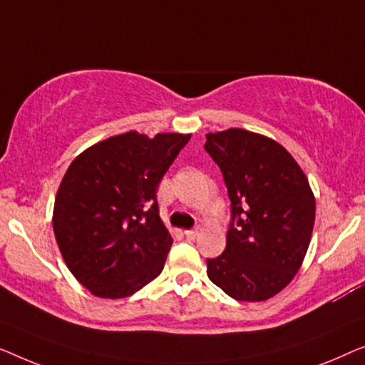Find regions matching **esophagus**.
Here are the masks:
<instances>
[{
	"label": "esophagus",
	"mask_w": 365,
	"mask_h": 365,
	"mask_svg": "<svg viewBox=\"0 0 365 365\" xmlns=\"http://www.w3.org/2000/svg\"><path fill=\"white\" fill-rule=\"evenodd\" d=\"M198 235V228H192V230H185V236H187V238H195V236Z\"/></svg>",
	"instance_id": "34e87169"
}]
</instances>
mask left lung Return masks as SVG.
<instances>
[{"instance_id":"left-lung-1","label":"left lung","mask_w":365,"mask_h":365,"mask_svg":"<svg viewBox=\"0 0 365 365\" xmlns=\"http://www.w3.org/2000/svg\"><path fill=\"white\" fill-rule=\"evenodd\" d=\"M205 150L232 202L227 248L207 259L208 278L236 301L269 299L291 283L309 246L316 217L309 182L283 145L259 133H207Z\"/></svg>"}]
</instances>
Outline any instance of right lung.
I'll return each mask as SVG.
<instances>
[{
  "mask_svg": "<svg viewBox=\"0 0 365 365\" xmlns=\"http://www.w3.org/2000/svg\"><path fill=\"white\" fill-rule=\"evenodd\" d=\"M190 137L125 132L69 165L53 228L69 271L94 296H132L162 273L173 240L158 215L157 187Z\"/></svg>",
  "mask_w": 365,
  "mask_h": 365,
  "instance_id": "1",
  "label": "right lung"
}]
</instances>
